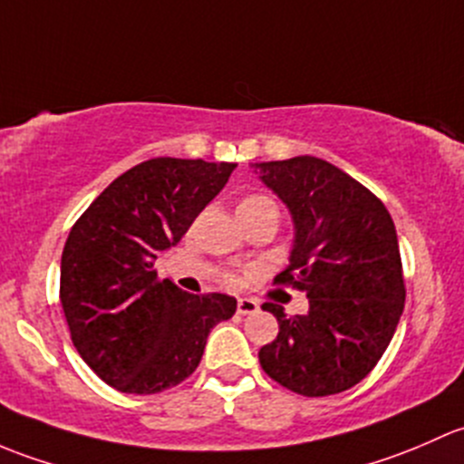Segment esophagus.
Here are the masks:
<instances>
[{"label":"esophagus","instance_id":"esophagus-1","mask_svg":"<svg viewBox=\"0 0 464 464\" xmlns=\"http://www.w3.org/2000/svg\"><path fill=\"white\" fill-rule=\"evenodd\" d=\"M259 310V305H256V302H252V299H238L237 302V313L238 314H252Z\"/></svg>","mask_w":464,"mask_h":464}]
</instances>
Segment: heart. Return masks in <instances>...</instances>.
I'll return each mask as SVG.
<instances>
[{
  "mask_svg": "<svg viewBox=\"0 0 464 464\" xmlns=\"http://www.w3.org/2000/svg\"><path fill=\"white\" fill-rule=\"evenodd\" d=\"M266 209H276V205L272 203L267 197L261 194H250V197H243L237 205V214H255V212H266Z\"/></svg>",
  "mask_w": 464,
  "mask_h": 464,
  "instance_id": "1",
  "label": "heart"
}]
</instances>
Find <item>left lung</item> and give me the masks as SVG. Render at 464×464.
I'll return each mask as SVG.
<instances>
[{
    "mask_svg": "<svg viewBox=\"0 0 464 464\" xmlns=\"http://www.w3.org/2000/svg\"><path fill=\"white\" fill-rule=\"evenodd\" d=\"M252 167L295 226L290 264L275 281L308 297V313L295 317L264 304L279 333L259 351L261 369L305 398L342 393L373 371L402 317L393 218L364 185L314 156Z\"/></svg>",
    "mask_w": 464,
    "mask_h": 464,
    "instance_id": "obj_1",
    "label": "left lung"
}]
</instances>
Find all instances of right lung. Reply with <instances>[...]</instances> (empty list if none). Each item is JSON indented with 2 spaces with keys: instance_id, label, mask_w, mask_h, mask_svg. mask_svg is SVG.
<instances>
[{
  "instance_id": "add662e5",
  "label": "right lung",
  "mask_w": 464,
  "mask_h": 464,
  "mask_svg": "<svg viewBox=\"0 0 464 464\" xmlns=\"http://www.w3.org/2000/svg\"><path fill=\"white\" fill-rule=\"evenodd\" d=\"M234 167L145 160L118 176L71 227L60 266L71 339L93 373L121 393L180 384L197 371L209 331L237 310L230 295H189L154 270Z\"/></svg>"
}]
</instances>
